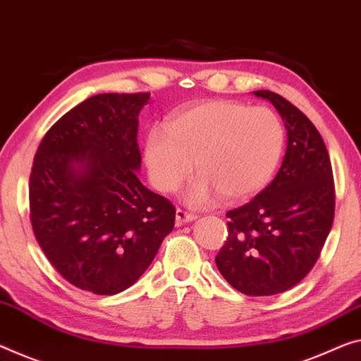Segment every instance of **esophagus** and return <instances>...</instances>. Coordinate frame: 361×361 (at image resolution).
Returning a JSON list of instances; mask_svg holds the SVG:
<instances>
[{
  "instance_id": "1",
  "label": "esophagus",
  "mask_w": 361,
  "mask_h": 361,
  "mask_svg": "<svg viewBox=\"0 0 361 361\" xmlns=\"http://www.w3.org/2000/svg\"><path fill=\"white\" fill-rule=\"evenodd\" d=\"M197 219V214L188 213L185 209L177 208L176 209V223L177 224H185V223H192V221Z\"/></svg>"
}]
</instances>
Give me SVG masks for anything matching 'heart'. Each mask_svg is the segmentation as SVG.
<instances>
[{"label": "heart", "mask_w": 361, "mask_h": 361, "mask_svg": "<svg viewBox=\"0 0 361 361\" xmlns=\"http://www.w3.org/2000/svg\"><path fill=\"white\" fill-rule=\"evenodd\" d=\"M286 129L269 108H250L231 99H209L177 111L164 130L152 129L145 161L153 184L171 193L197 166L184 198L208 207L219 195L243 202L273 179L284 153Z\"/></svg>", "instance_id": "heart-1"}]
</instances>
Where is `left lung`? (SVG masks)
<instances>
[{"instance_id":"1","label":"left lung","mask_w":361,"mask_h":361,"mask_svg":"<svg viewBox=\"0 0 361 361\" xmlns=\"http://www.w3.org/2000/svg\"><path fill=\"white\" fill-rule=\"evenodd\" d=\"M253 93L284 121L286 157L263 192L227 212L229 237L214 262L234 289L264 297L289 290L318 262L334 221L336 190L328 148L312 121L274 92Z\"/></svg>"}]
</instances>
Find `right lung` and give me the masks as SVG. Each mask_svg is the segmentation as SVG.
<instances>
[{
  "label": "right lung",
  "instance_id": "add662e5",
  "mask_svg": "<svg viewBox=\"0 0 361 361\" xmlns=\"http://www.w3.org/2000/svg\"><path fill=\"white\" fill-rule=\"evenodd\" d=\"M149 93H99L47 132L30 173L33 234L54 269L82 290L135 284L174 229V204L142 184L138 114Z\"/></svg>",
  "mask_w": 361,
  "mask_h": 361
}]
</instances>
